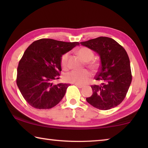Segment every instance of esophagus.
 <instances>
[{"mask_svg":"<svg viewBox=\"0 0 148 148\" xmlns=\"http://www.w3.org/2000/svg\"><path fill=\"white\" fill-rule=\"evenodd\" d=\"M74 85H75V86H76V87H78V88H82V87H84V86H82V85H78V84H75Z\"/></svg>","mask_w":148,"mask_h":148,"instance_id":"34e87169","label":"esophagus"}]
</instances>
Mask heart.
I'll return each mask as SVG.
<instances>
[{"mask_svg": "<svg viewBox=\"0 0 148 148\" xmlns=\"http://www.w3.org/2000/svg\"><path fill=\"white\" fill-rule=\"evenodd\" d=\"M77 54L87 62V66L95 72L98 70L99 67V62L96 59H94V52L91 49L86 47H82L77 51ZM69 53H64L61 57V66L62 69L66 70L69 68ZM91 77V74L87 70L84 71H72L69 72L64 76L65 81L69 83L76 84L78 85H84L89 81Z\"/></svg>", "mask_w": 148, "mask_h": 148, "instance_id": "heart-1", "label": "heart"}]
</instances>
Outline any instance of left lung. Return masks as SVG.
Instances as JSON below:
<instances>
[{
	"mask_svg": "<svg viewBox=\"0 0 148 148\" xmlns=\"http://www.w3.org/2000/svg\"><path fill=\"white\" fill-rule=\"evenodd\" d=\"M80 44L96 51L101 61L99 71L95 77L101 84L91 86L92 94L86 98L87 102L102 110L118 106L126 97L132 81L127 51L116 40L108 37H98Z\"/></svg>",
	"mask_w": 148,
	"mask_h": 148,
	"instance_id": "1",
	"label": "left lung"
}]
</instances>
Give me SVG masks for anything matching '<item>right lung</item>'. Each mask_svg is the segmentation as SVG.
Wrapping results in <instances>:
<instances>
[{
    "instance_id": "1",
    "label": "right lung",
    "mask_w": 148,
    "mask_h": 148,
    "mask_svg": "<svg viewBox=\"0 0 148 148\" xmlns=\"http://www.w3.org/2000/svg\"><path fill=\"white\" fill-rule=\"evenodd\" d=\"M77 45V42L42 38L27 47L19 62L16 83L23 98L31 106L49 109L63 98L70 85H55L52 81L59 78L61 56Z\"/></svg>"
}]
</instances>
